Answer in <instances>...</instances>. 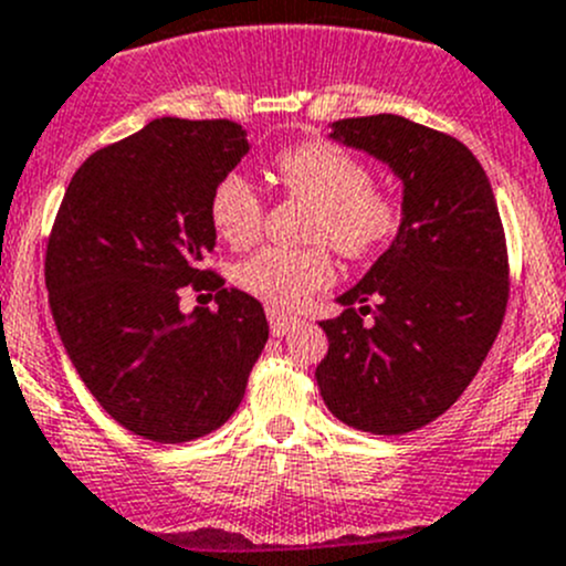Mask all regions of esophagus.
Masks as SVG:
<instances>
[{
    "label": "esophagus",
    "instance_id": "34e87169",
    "mask_svg": "<svg viewBox=\"0 0 566 566\" xmlns=\"http://www.w3.org/2000/svg\"><path fill=\"white\" fill-rule=\"evenodd\" d=\"M300 325L297 316L280 314V311H269V327H272V336H286L294 327Z\"/></svg>",
    "mask_w": 566,
    "mask_h": 566
}]
</instances>
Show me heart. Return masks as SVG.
<instances>
[{
  "label": "heart",
  "mask_w": 566,
  "mask_h": 566,
  "mask_svg": "<svg viewBox=\"0 0 566 566\" xmlns=\"http://www.w3.org/2000/svg\"><path fill=\"white\" fill-rule=\"evenodd\" d=\"M280 188L314 202L308 239L331 241L349 261L384 250L402 224L395 193L378 188L358 155L325 138L294 144L274 160ZM263 197L241 171H224L208 197V217L219 239L247 247L263 228ZM333 280V258L325 244L263 247L235 269V283L272 308H297Z\"/></svg>",
  "instance_id": "1"
}]
</instances>
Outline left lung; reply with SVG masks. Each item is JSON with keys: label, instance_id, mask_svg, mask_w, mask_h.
<instances>
[{"label": "left lung", "instance_id": "obj_1", "mask_svg": "<svg viewBox=\"0 0 566 566\" xmlns=\"http://www.w3.org/2000/svg\"><path fill=\"white\" fill-rule=\"evenodd\" d=\"M333 138L391 166L402 224L338 297L342 314L319 322L327 355L316 384L349 428L408 433L464 395L497 338L509 305L503 222L483 166L448 133L378 113L333 122Z\"/></svg>", "mask_w": 566, "mask_h": 566}]
</instances>
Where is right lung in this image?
Returning <instances> with one entry per match:
<instances>
[{
	"instance_id": "1",
	"label": "right lung",
	"mask_w": 566,
	"mask_h": 566,
	"mask_svg": "<svg viewBox=\"0 0 566 566\" xmlns=\"http://www.w3.org/2000/svg\"><path fill=\"white\" fill-rule=\"evenodd\" d=\"M228 118H155L74 171L46 244V292L74 369L122 428L180 444L222 428L269 338L255 297L202 266L208 197L247 155ZM186 287L217 312L179 311Z\"/></svg>"
}]
</instances>
